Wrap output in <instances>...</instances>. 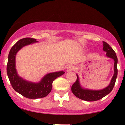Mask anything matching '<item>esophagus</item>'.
I'll use <instances>...</instances> for the list:
<instances>
[{
  "label": "esophagus",
  "instance_id": "1",
  "mask_svg": "<svg viewBox=\"0 0 125 125\" xmlns=\"http://www.w3.org/2000/svg\"><path fill=\"white\" fill-rule=\"evenodd\" d=\"M73 69H74V66L73 65H72V64H70V65H69L67 67V71H73Z\"/></svg>",
  "mask_w": 125,
  "mask_h": 125
}]
</instances>
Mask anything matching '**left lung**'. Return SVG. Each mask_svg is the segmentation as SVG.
Here are the masks:
<instances>
[{"label": "left lung", "instance_id": "1", "mask_svg": "<svg viewBox=\"0 0 125 125\" xmlns=\"http://www.w3.org/2000/svg\"><path fill=\"white\" fill-rule=\"evenodd\" d=\"M104 48L103 50L106 52V56L109 58H112L114 60V74L110 81V84L105 88L101 90H90L83 88L80 84L79 79L77 74L76 81L72 86V92L75 96L82 100H86V101L93 102L101 99L102 98L106 96L112 90L115 84L117 76V58L116 53L113 51V49L110 46L109 44H107L105 42H103Z\"/></svg>", "mask_w": 125, "mask_h": 125}]
</instances>
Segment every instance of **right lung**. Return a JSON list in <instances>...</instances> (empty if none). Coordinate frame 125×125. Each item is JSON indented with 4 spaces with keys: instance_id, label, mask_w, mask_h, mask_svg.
I'll return each instance as SVG.
<instances>
[{
    "instance_id": "obj_1",
    "label": "right lung",
    "mask_w": 125,
    "mask_h": 125,
    "mask_svg": "<svg viewBox=\"0 0 125 125\" xmlns=\"http://www.w3.org/2000/svg\"><path fill=\"white\" fill-rule=\"evenodd\" d=\"M37 42L33 38L21 39L13 46L8 56L7 74L13 89L29 99H38L46 96L51 92L52 83L55 79L64 73L63 71L49 73L46 74L38 83L31 82L23 79L18 74L16 69V55L23 47Z\"/></svg>"
}]
</instances>
